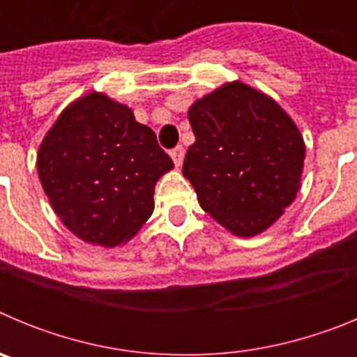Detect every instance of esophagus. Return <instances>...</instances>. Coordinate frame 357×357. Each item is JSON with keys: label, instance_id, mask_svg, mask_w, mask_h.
Returning <instances> with one entry per match:
<instances>
[{"label": "esophagus", "instance_id": "obj_1", "mask_svg": "<svg viewBox=\"0 0 357 357\" xmlns=\"http://www.w3.org/2000/svg\"><path fill=\"white\" fill-rule=\"evenodd\" d=\"M169 155H172V159H173V162H175L176 168H181L182 162H184V148H182V146L173 148Z\"/></svg>", "mask_w": 357, "mask_h": 357}]
</instances>
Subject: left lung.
<instances>
[{"instance_id":"left-lung-1","label":"left lung","mask_w":357,"mask_h":357,"mask_svg":"<svg viewBox=\"0 0 357 357\" xmlns=\"http://www.w3.org/2000/svg\"><path fill=\"white\" fill-rule=\"evenodd\" d=\"M188 118L197 139L182 173L202 209L239 238L264 232L301 189L305 144L295 121L239 80L197 100Z\"/></svg>"}]
</instances>
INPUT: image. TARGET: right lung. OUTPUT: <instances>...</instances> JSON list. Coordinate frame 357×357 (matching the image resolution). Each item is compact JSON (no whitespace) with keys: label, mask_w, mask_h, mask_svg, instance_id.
I'll list each match as a JSON object with an SVG mask.
<instances>
[{"label":"right lung","mask_w":357,"mask_h":357,"mask_svg":"<svg viewBox=\"0 0 357 357\" xmlns=\"http://www.w3.org/2000/svg\"><path fill=\"white\" fill-rule=\"evenodd\" d=\"M173 160L130 107L103 93L62 110L37 153L50 206L82 241L118 247L153 213V191Z\"/></svg>","instance_id":"add662e5"}]
</instances>
